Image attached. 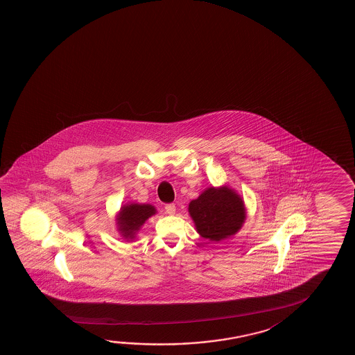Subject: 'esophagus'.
I'll use <instances>...</instances> for the list:
<instances>
[{"label":"esophagus","mask_w":355,"mask_h":355,"mask_svg":"<svg viewBox=\"0 0 355 355\" xmlns=\"http://www.w3.org/2000/svg\"><path fill=\"white\" fill-rule=\"evenodd\" d=\"M164 210H166V213L169 215H173L175 213V204H166V207H164Z\"/></svg>","instance_id":"1"}]
</instances>
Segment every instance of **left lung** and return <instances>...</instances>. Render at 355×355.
<instances>
[{"label": "left lung", "mask_w": 355, "mask_h": 355, "mask_svg": "<svg viewBox=\"0 0 355 355\" xmlns=\"http://www.w3.org/2000/svg\"><path fill=\"white\" fill-rule=\"evenodd\" d=\"M188 211L198 234L211 241L235 235L246 219L244 200L227 186L207 188L189 203Z\"/></svg>", "instance_id": "obj_1"}]
</instances>
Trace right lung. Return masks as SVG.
Listing matches in <instances>:
<instances>
[{"label":"right lung","instance_id":"1","mask_svg":"<svg viewBox=\"0 0 355 355\" xmlns=\"http://www.w3.org/2000/svg\"><path fill=\"white\" fill-rule=\"evenodd\" d=\"M156 214V208L151 204H126L121 207L117 215V230L121 233L123 239L132 240L136 233L145 224V221Z\"/></svg>","mask_w":355,"mask_h":355}]
</instances>
